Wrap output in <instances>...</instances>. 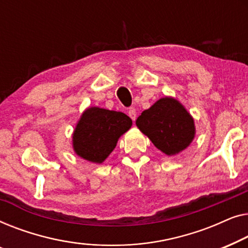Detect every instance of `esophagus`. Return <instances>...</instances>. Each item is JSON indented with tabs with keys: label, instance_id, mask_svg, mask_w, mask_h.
<instances>
[{
	"label": "esophagus",
	"instance_id": "1",
	"mask_svg": "<svg viewBox=\"0 0 248 248\" xmlns=\"http://www.w3.org/2000/svg\"><path fill=\"white\" fill-rule=\"evenodd\" d=\"M128 116L131 118L132 121L136 120V118H137V112H136V109L135 108H129L128 109Z\"/></svg>",
	"mask_w": 248,
	"mask_h": 248
}]
</instances>
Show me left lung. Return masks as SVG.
I'll return each mask as SVG.
<instances>
[{"instance_id":"obj_1","label":"left lung","mask_w":248,"mask_h":248,"mask_svg":"<svg viewBox=\"0 0 248 248\" xmlns=\"http://www.w3.org/2000/svg\"><path fill=\"white\" fill-rule=\"evenodd\" d=\"M136 124L166 155H175L191 144L194 121L179 101L163 97L136 120Z\"/></svg>"}]
</instances>
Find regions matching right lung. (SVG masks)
Wrapping results in <instances>:
<instances>
[{
	"label": "right lung",
	"instance_id": "1",
	"mask_svg": "<svg viewBox=\"0 0 248 248\" xmlns=\"http://www.w3.org/2000/svg\"><path fill=\"white\" fill-rule=\"evenodd\" d=\"M131 124L130 118L123 112L90 108L82 114L73 135L76 154L90 162L102 163Z\"/></svg>",
	"mask_w": 248,
	"mask_h": 248
}]
</instances>
